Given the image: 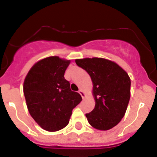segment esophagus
<instances>
[{
	"instance_id": "obj_1",
	"label": "esophagus",
	"mask_w": 157,
	"mask_h": 157,
	"mask_svg": "<svg viewBox=\"0 0 157 157\" xmlns=\"http://www.w3.org/2000/svg\"><path fill=\"white\" fill-rule=\"evenodd\" d=\"M79 93L80 94V95H81V97H82L83 99H84V97H85V93H84V91H83L82 89L79 90Z\"/></svg>"
}]
</instances>
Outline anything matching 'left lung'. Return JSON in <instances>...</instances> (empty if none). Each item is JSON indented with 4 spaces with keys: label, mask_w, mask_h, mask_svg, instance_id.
<instances>
[{
    "label": "left lung",
    "mask_w": 157,
    "mask_h": 157,
    "mask_svg": "<svg viewBox=\"0 0 157 157\" xmlns=\"http://www.w3.org/2000/svg\"><path fill=\"white\" fill-rule=\"evenodd\" d=\"M90 75L93 84L95 108L86 114L92 127L108 130L125 115L130 98V78L118 64L101 58L76 59Z\"/></svg>",
    "instance_id": "1"
}]
</instances>
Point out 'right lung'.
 Here are the masks:
<instances>
[{
  "instance_id": "right-lung-1",
  "label": "right lung",
  "mask_w": 157,
  "mask_h": 157,
  "mask_svg": "<svg viewBox=\"0 0 157 157\" xmlns=\"http://www.w3.org/2000/svg\"><path fill=\"white\" fill-rule=\"evenodd\" d=\"M70 60L52 56L31 67L24 82V93L31 116L45 130L58 131L67 126L73 109L82 98L70 89L64 77Z\"/></svg>"
}]
</instances>
